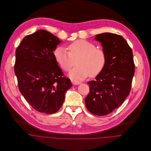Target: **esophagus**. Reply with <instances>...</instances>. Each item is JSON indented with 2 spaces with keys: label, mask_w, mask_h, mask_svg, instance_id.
Here are the masks:
<instances>
[{
  "label": "esophagus",
  "mask_w": 151,
  "mask_h": 151,
  "mask_svg": "<svg viewBox=\"0 0 151 151\" xmlns=\"http://www.w3.org/2000/svg\"><path fill=\"white\" fill-rule=\"evenodd\" d=\"M71 82H72V83H73V84H74V85H77V84H80V81H76V80H71Z\"/></svg>",
  "instance_id": "34e87169"
}]
</instances>
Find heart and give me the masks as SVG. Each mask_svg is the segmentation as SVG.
Returning a JSON list of instances; mask_svg holds the SVG:
<instances>
[{"label":"heart","instance_id":"1","mask_svg":"<svg viewBox=\"0 0 151 151\" xmlns=\"http://www.w3.org/2000/svg\"><path fill=\"white\" fill-rule=\"evenodd\" d=\"M67 49L58 47L54 51L56 62L65 71H69L77 65L70 73L73 78L83 80L88 75L93 77L98 76L103 70L106 63L105 51L90 42L78 40L70 44Z\"/></svg>","mask_w":151,"mask_h":151}]
</instances>
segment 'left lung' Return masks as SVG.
<instances>
[{
  "mask_svg": "<svg viewBox=\"0 0 151 151\" xmlns=\"http://www.w3.org/2000/svg\"><path fill=\"white\" fill-rule=\"evenodd\" d=\"M106 55V63L95 80L87 83L90 92L85 98L88 111L99 116L109 114L129 96L135 65L131 47L120 35H97Z\"/></svg>",
  "mask_w": 151,
  "mask_h": 151,
  "instance_id": "obj_1",
  "label": "left lung"
}]
</instances>
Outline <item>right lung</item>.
I'll return each mask as SVG.
<instances>
[{
  "label": "right lung",
  "instance_id": "right-lung-1",
  "mask_svg": "<svg viewBox=\"0 0 151 151\" xmlns=\"http://www.w3.org/2000/svg\"><path fill=\"white\" fill-rule=\"evenodd\" d=\"M61 42L52 33L39 29L25 36L16 50L14 72L19 90L28 104L40 112H57L72 86L53 53Z\"/></svg>",
  "mask_w": 151,
  "mask_h": 151
}]
</instances>
